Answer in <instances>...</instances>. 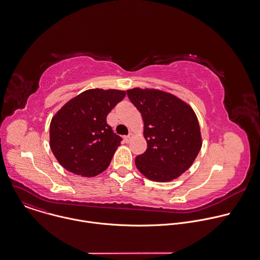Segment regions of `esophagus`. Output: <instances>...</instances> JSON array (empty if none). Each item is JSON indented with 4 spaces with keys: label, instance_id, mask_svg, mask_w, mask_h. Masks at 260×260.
<instances>
[{
    "label": "esophagus",
    "instance_id": "esophagus-1",
    "mask_svg": "<svg viewBox=\"0 0 260 260\" xmlns=\"http://www.w3.org/2000/svg\"><path fill=\"white\" fill-rule=\"evenodd\" d=\"M134 138V134L133 133H129L127 136H125L123 139H124V141H125V143H129V141H131V139H133Z\"/></svg>",
    "mask_w": 260,
    "mask_h": 260
}]
</instances>
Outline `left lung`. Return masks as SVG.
Listing matches in <instances>:
<instances>
[{"mask_svg": "<svg viewBox=\"0 0 260 260\" xmlns=\"http://www.w3.org/2000/svg\"><path fill=\"white\" fill-rule=\"evenodd\" d=\"M141 112L147 150L136 158L138 170L148 179L168 182L178 178L194 162L203 139L192 107L177 96L159 89L126 90Z\"/></svg>", "mask_w": 260, "mask_h": 260, "instance_id": "left-lung-1", "label": "left lung"}]
</instances>
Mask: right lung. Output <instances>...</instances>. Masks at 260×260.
<instances>
[{
  "mask_svg": "<svg viewBox=\"0 0 260 260\" xmlns=\"http://www.w3.org/2000/svg\"><path fill=\"white\" fill-rule=\"evenodd\" d=\"M125 94L116 89H89L52 116L49 146L66 170L94 177L107 169L122 139L107 124L106 116Z\"/></svg>",
  "mask_w": 260,
  "mask_h": 260,
  "instance_id": "add662e5",
  "label": "right lung"
}]
</instances>
